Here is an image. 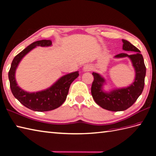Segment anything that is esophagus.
<instances>
[{"mask_svg": "<svg viewBox=\"0 0 156 156\" xmlns=\"http://www.w3.org/2000/svg\"><path fill=\"white\" fill-rule=\"evenodd\" d=\"M92 69H93L92 66L90 65H86L84 66V67H83V71H89Z\"/></svg>", "mask_w": 156, "mask_h": 156, "instance_id": "34e87169", "label": "esophagus"}]
</instances>
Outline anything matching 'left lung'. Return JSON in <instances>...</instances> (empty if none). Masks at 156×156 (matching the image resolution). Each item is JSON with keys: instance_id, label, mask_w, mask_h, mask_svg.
Instances as JSON below:
<instances>
[{"instance_id": "1", "label": "left lung", "mask_w": 156, "mask_h": 156, "mask_svg": "<svg viewBox=\"0 0 156 156\" xmlns=\"http://www.w3.org/2000/svg\"><path fill=\"white\" fill-rule=\"evenodd\" d=\"M122 41L123 50L134 54L122 53L115 55V58H128L130 59L135 71L134 82L128 87L107 91L104 89L105 79L95 72L92 73L94 81L91 87V94L93 99L101 107L111 111H123L130 107L142 94L144 87L146 68L143 56L139 49L130 41L124 39Z\"/></svg>"}]
</instances>
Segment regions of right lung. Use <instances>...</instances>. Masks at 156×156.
<instances>
[{"instance_id": "1", "label": "right lung", "mask_w": 156, "mask_h": 156, "mask_svg": "<svg viewBox=\"0 0 156 156\" xmlns=\"http://www.w3.org/2000/svg\"><path fill=\"white\" fill-rule=\"evenodd\" d=\"M51 45V40H42L34 41L14 57L9 72L10 89L13 95L26 107L34 111H49L59 107L66 99L72 82L79 75V71L66 74L61 77L51 87L37 92H27L18 85L15 74L19 63L24 57L37 46L49 47Z\"/></svg>"}]
</instances>
